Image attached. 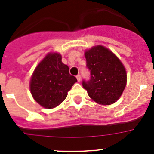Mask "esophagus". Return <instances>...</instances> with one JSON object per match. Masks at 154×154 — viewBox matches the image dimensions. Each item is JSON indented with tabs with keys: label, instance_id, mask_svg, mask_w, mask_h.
Listing matches in <instances>:
<instances>
[{
	"label": "esophagus",
	"instance_id": "1",
	"mask_svg": "<svg viewBox=\"0 0 154 154\" xmlns=\"http://www.w3.org/2000/svg\"><path fill=\"white\" fill-rule=\"evenodd\" d=\"M76 79H77L78 82H80L81 81V75H76Z\"/></svg>",
	"mask_w": 154,
	"mask_h": 154
}]
</instances>
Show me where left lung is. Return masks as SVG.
<instances>
[{"mask_svg": "<svg viewBox=\"0 0 154 154\" xmlns=\"http://www.w3.org/2000/svg\"><path fill=\"white\" fill-rule=\"evenodd\" d=\"M90 79L82 81L88 95L99 104L110 105L119 99L126 85V72L115 54L102 45L85 52Z\"/></svg>", "mask_w": 154, "mask_h": 154, "instance_id": "left-lung-1", "label": "left lung"}]
</instances>
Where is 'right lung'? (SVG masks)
I'll return each mask as SVG.
<instances>
[{"label": "right lung", "mask_w": 154, "mask_h": 154, "mask_svg": "<svg viewBox=\"0 0 154 154\" xmlns=\"http://www.w3.org/2000/svg\"><path fill=\"white\" fill-rule=\"evenodd\" d=\"M76 82L75 77L69 74V66L62 63V55L48 53L34 71L30 89L37 103L52 109L65 100Z\"/></svg>", "instance_id": "1"}]
</instances>
